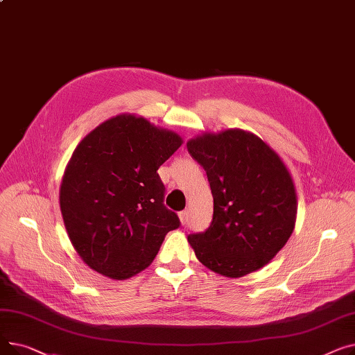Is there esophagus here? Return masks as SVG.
Returning <instances> with one entry per match:
<instances>
[{
  "mask_svg": "<svg viewBox=\"0 0 355 355\" xmlns=\"http://www.w3.org/2000/svg\"><path fill=\"white\" fill-rule=\"evenodd\" d=\"M178 217H180L181 225H185V223H187V220H189V213H187V211H181V213L178 214Z\"/></svg>",
  "mask_w": 355,
  "mask_h": 355,
  "instance_id": "1",
  "label": "esophagus"
}]
</instances>
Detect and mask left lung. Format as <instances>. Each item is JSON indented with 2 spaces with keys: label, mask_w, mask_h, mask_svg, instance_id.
<instances>
[{
  "label": "left lung",
  "mask_w": 355,
  "mask_h": 355,
  "mask_svg": "<svg viewBox=\"0 0 355 355\" xmlns=\"http://www.w3.org/2000/svg\"><path fill=\"white\" fill-rule=\"evenodd\" d=\"M207 174L214 201L210 227L190 234L200 262L226 277L268 265L291 237L297 211L292 175L282 158L243 129L204 132L187 142Z\"/></svg>",
  "instance_id": "1"
}]
</instances>
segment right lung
<instances>
[{
	"label": "right lung",
	"mask_w": 355,
	"mask_h": 355,
	"mask_svg": "<svg viewBox=\"0 0 355 355\" xmlns=\"http://www.w3.org/2000/svg\"><path fill=\"white\" fill-rule=\"evenodd\" d=\"M182 138L142 116L121 114L89 132L66 166L60 211L71 245L95 272L116 281L153 263L180 227L164 206L158 168Z\"/></svg>",
	"instance_id": "right-lung-1"
}]
</instances>
